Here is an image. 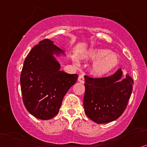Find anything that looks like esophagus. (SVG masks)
<instances>
[{
	"label": "esophagus",
	"instance_id": "34e87169",
	"mask_svg": "<svg viewBox=\"0 0 147 147\" xmlns=\"http://www.w3.org/2000/svg\"><path fill=\"white\" fill-rule=\"evenodd\" d=\"M78 81L82 83L85 82V79H84V77H83V75H81L79 76V77H78Z\"/></svg>",
	"mask_w": 147,
	"mask_h": 147
}]
</instances>
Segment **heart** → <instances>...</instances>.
Instances as JSON below:
<instances>
[{"instance_id":"b5f03b06","label":"heart","mask_w":147,"mask_h":147,"mask_svg":"<svg viewBox=\"0 0 147 147\" xmlns=\"http://www.w3.org/2000/svg\"><path fill=\"white\" fill-rule=\"evenodd\" d=\"M87 57L96 60L92 66L93 71L98 75H103L115 68L119 64V57L115 53L107 49L90 50Z\"/></svg>"}]
</instances>
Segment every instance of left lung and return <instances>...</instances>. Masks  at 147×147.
Wrapping results in <instances>:
<instances>
[{
  "mask_svg": "<svg viewBox=\"0 0 147 147\" xmlns=\"http://www.w3.org/2000/svg\"><path fill=\"white\" fill-rule=\"evenodd\" d=\"M122 75L120 68L106 77L85 75L83 106L85 114L93 121L100 124L109 123L118 119L125 110L134 81L128 75L121 81Z\"/></svg>",
  "mask_w": 147,
  "mask_h": 147,
  "instance_id": "8db88e82",
  "label": "left lung"
}]
</instances>
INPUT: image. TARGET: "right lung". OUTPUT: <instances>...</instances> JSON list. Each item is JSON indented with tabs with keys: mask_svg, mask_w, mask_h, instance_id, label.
<instances>
[{
	"mask_svg": "<svg viewBox=\"0 0 147 147\" xmlns=\"http://www.w3.org/2000/svg\"><path fill=\"white\" fill-rule=\"evenodd\" d=\"M64 53L51 40H41L28 54L20 76L24 105L39 119L48 120L60 111L68 90L77 81V74L60 71L53 54Z\"/></svg>",
	"mask_w": 147,
	"mask_h": 147,
	"instance_id": "obj_1",
	"label": "right lung"
}]
</instances>
